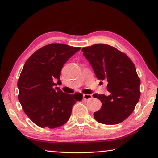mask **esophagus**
<instances>
[{"instance_id":"34e87169","label":"esophagus","mask_w":158,"mask_h":158,"mask_svg":"<svg viewBox=\"0 0 158 158\" xmlns=\"http://www.w3.org/2000/svg\"><path fill=\"white\" fill-rule=\"evenodd\" d=\"M92 95H90V94H84L83 95V98L85 100H90V99L92 98Z\"/></svg>"}]
</instances>
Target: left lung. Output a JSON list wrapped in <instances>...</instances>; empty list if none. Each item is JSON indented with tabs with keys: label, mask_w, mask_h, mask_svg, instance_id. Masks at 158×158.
<instances>
[{
	"label": "left lung",
	"mask_w": 158,
	"mask_h": 158,
	"mask_svg": "<svg viewBox=\"0 0 158 158\" xmlns=\"http://www.w3.org/2000/svg\"><path fill=\"white\" fill-rule=\"evenodd\" d=\"M98 79L107 82L109 95L95 93L102 102L93 116L98 122L118 124L132 113L140 98V79L132 61L124 53L105 44H93L81 49Z\"/></svg>",
	"instance_id": "obj_1"
}]
</instances>
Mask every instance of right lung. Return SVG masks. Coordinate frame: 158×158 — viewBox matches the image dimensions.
<instances>
[{
  "mask_svg": "<svg viewBox=\"0 0 158 158\" xmlns=\"http://www.w3.org/2000/svg\"><path fill=\"white\" fill-rule=\"evenodd\" d=\"M80 47L53 43L44 46L26 60L17 82L18 98L23 111L40 127L55 128L65 123L72 109L83 95L64 93L54 87L60 81L64 64Z\"/></svg>",
  "mask_w": 158,
  "mask_h": 158,
  "instance_id": "1",
  "label": "right lung"
}]
</instances>
